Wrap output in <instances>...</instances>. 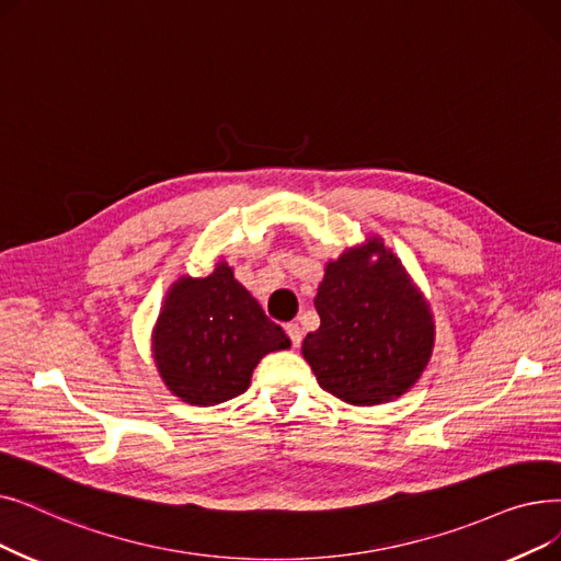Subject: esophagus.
I'll use <instances>...</instances> for the list:
<instances>
[{"instance_id":"esophagus-1","label":"esophagus","mask_w":561,"mask_h":561,"mask_svg":"<svg viewBox=\"0 0 561 561\" xmlns=\"http://www.w3.org/2000/svg\"><path fill=\"white\" fill-rule=\"evenodd\" d=\"M286 334H288V339H290V344H294V348H298L300 341H302V330H300V325H298V323H288V325H286Z\"/></svg>"}]
</instances>
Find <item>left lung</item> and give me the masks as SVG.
<instances>
[{
	"label": "left lung",
	"mask_w": 561,
	"mask_h": 561,
	"mask_svg": "<svg viewBox=\"0 0 561 561\" xmlns=\"http://www.w3.org/2000/svg\"><path fill=\"white\" fill-rule=\"evenodd\" d=\"M313 307L321 325L305 336L302 355L332 397L380 405L403 397L428 367L431 305L382 238L328 261Z\"/></svg>",
	"instance_id": "1"
}]
</instances>
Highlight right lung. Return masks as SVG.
Returning a JSON list of instances; mask_svg holds the SVG:
<instances>
[{
	"label": "right lung",
	"instance_id": "obj_1",
	"mask_svg": "<svg viewBox=\"0 0 561 561\" xmlns=\"http://www.w3.org/2000/svg\"><path fill=\"white\" fill-rule=\"evenodd\" d=\"M290 348L284 330L217 261L206 277L169 286L151 334V353L169 392L190 405L225 403L250 387L256 364Z\"/></svg>",
	"mask_w": 561,
	"mask_h": 561
}]
</instances>
